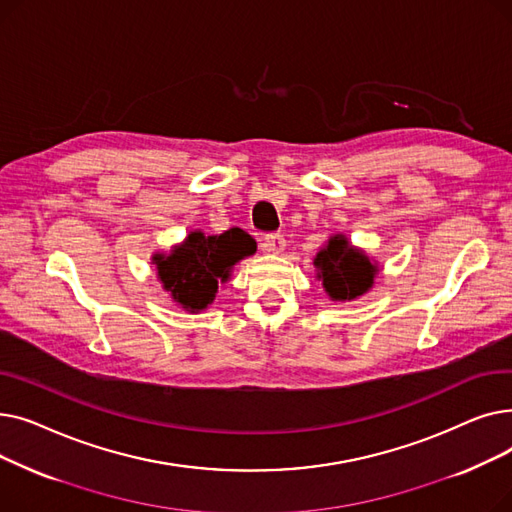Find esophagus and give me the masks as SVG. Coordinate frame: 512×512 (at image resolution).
I'll return each mask as SVG.
<instances>
[{
    "label": "esophagus",
    "mask_w": 512,
    "mask_h": 512,
    "mask_svg": "<svg viewBox=\"0 0 512 512\" xmlns=\"http://www.w3.org/2000/svg\"><path fill=\"white\" fill-rule=\"evenodd\" d=\"M284 247H286V240H284L282 234H278V232L265 234V238H263V251L265 253H282Z\"/></svg>",
    "instance_id": "34e87169"
}]
</instances>
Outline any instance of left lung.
Returning <instances> with one entry per match:
<instances>
[{
    "label": "left lung",
    "mask_w": 512,
    "mask_h": 512,
    "mask_svg": "<svg viewBox=\"0 0 512 512\" xmlns=\"http://www.w3.org/2000/svg\"><path fill=\"white\" fill-rule=\"evenodd\" d=\"M317 278L324 280V288L334 301H351L361 297L373 284L375 265L348 245L342 234L330 238L328 247L321 249L315 257Z\"/></svg>",
    "instance_id": "left-lung-1"
}]
</instances>
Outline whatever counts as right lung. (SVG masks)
<instances>
[{"mask_svg":"<svg viewBox=\"0 0 512 512\" xmlns=\"http://www.w3.org/2000/svg\"><path fill=\"white\" fill-rule=\"evenodd\" d=\"M255 249V240L240 228L220 236L193 232L170 257H155L157 276L186 311H201L218 292V280H228L232 265Z\"/></svg>","mask_w":512,"mask_h":512,"instance_id":"add662e5","label":"right lung"}]
</instances>
